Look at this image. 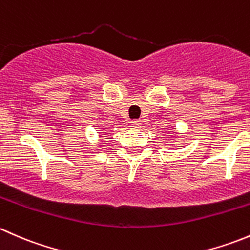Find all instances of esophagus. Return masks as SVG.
Segmentation results:
<instances>
[{"label": "esophagus", "instance_id": "obj_1", "mask_svg": "<svg viewBox=\"0 0 250 250\" xmlns=\"http://www.w3.org/2000/svg\"><path fill=\"white\" fill-rule=\"evenodd\" d=\"M140 125H141V122L139 120H134L130 122V127L133 128H140Z\"/></svg>", "mask_w": 250, "mask_h": 250}]
</instances>
